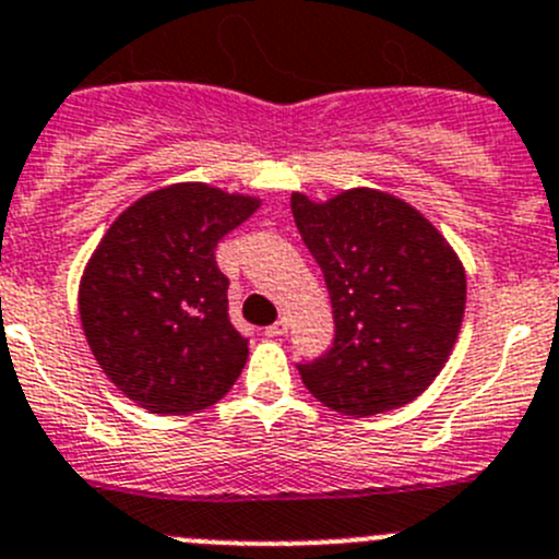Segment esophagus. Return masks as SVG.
<instances>
[{"instance_id":"34e87169","label":"esophagus","mask_w":559,"mask_h":559,"mask_svg":"<svg viewBox=\"0 0 559 559\" xmlns=\"http://www.w3.org/2000/svg\"><path fill=\"white\" fill-rule=\"evenodd\" d=\"M286 331H289V320H286V317H278V320H275L273 325L264 328V336L275 338V336H284Z\"/></svg>"}]
</instances>
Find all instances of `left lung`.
<instances>
[{"label": "left lung", "mask_w": 559, "mask_h": 559, "mask_svg": "<svg viewBox=\"0 0 559 559\" xmlns=\"http://www.w3.org/2000/svg\"><path fill=\"white\" fill-rule=\"evenodd\" d=\"M292 215L331 295L333 347L297 364L328 408L374 416L416 400L444 369L466 309V270L411 203L356 187L317 203L292 192Z\"/></svg>", "instance_id": "obj_1"}]
</instances>
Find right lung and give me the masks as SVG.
Instances as JSON below:
<instances>
[{"label":"right lung","instance_id":"add662e5","mask_svg":"<svg viewBox=\"0 0 559 559\" xmlns=\"http://www.w3.org/2000/svg\"><path fill=\"white\" fill-rule=\"evenodd\" d=\"M259 198L185 181L148 192L93 250L80 281L93 358L148 414L185 416L226 397L248 361L228 320V278L215 248Z\"/></svg>","mask_w":559,"mask_h":559}]
</instances>
